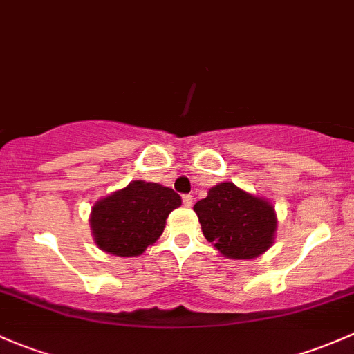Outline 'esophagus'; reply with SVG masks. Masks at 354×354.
Instances as JSON below:
<instances>
[{"mask_svg":"<svg viewBox=\"0 0 354 354\" xmlns=\"http://www.w3.org/2000/svg\"><path fill=\"white\" fill-rule=\"evenodd\" d=\"M182 203H184V206L191 207L192 204H194V198H192L191 194H184V196H182Z\"/></svg>","mask_w":354,"mask_h":354,"instance_id":"1","label":"esophagus"}]
</instances>
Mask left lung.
Returning <instances> with one entry per match:
<instances>
[{"instance_id": "obj_1", "label": "left lung", "mask_w": 354, "mask_h": 354, "mask_svg": "<svg viewBox=\"0 0 354 354\" xmlns=\"http://www.w3.org/2000/svg\"><path fill=\"white\" fill-rule=\"evenodd\" d=\"M207 242L230 259H254L271 247L276 232L274 207L221 182L194 204Z\"/></svg>"}]
</instances>
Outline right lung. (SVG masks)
Instances as JSON below:
<instances>
[{
	"label": "right lung",
	"instance_id": "add662e5",
	"mask_svg": "<svg viewBox=\"0 0 354 354\" xmlns=\"http://www.w3.org/2000/svg\"><path fill=\"white\" fill-rule=\"evenodd\" d=\"M180 203V196L172 189L133 180L93 206L92 230L97 245L114 256H140L162 235L170 211Z\"/></svg>",
	"mask_w": 354,
	"mask_h": 354
}]
</instances>
